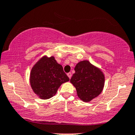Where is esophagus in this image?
Masks as SVG:
<instances>
[{"instance_id":"obj_1","label":"esophagus","mask_w":135,"mask_h":135,"mask_svg":"<svg viewBox=\"0 0 135 135\" xmlns=\"http://www.w3.org/2000/svg\"><path fill=\"white\" fill-rule=\"evenodd\" d=\"M67 76H68V77L69 78H71V77H72V73H67Z\"/></svg>"}]
</instances>
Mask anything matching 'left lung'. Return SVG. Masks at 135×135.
Segmentation results:
<instances>
[{
    "label": "left lung",
    "mask_w": 135,
    "mask_h": 135,
    "mask_svg": "<svg viewBox=\"0 0 135 135\" xmlns=\"http://www.w3.org/2000/svg\"><path fill=\"white\" fill-rule=\"evenodd\" d=\"M75 73L70 79L78 97L84 102H89L97 97L103 91L104 76L101 71L88 61L76 65Z\"/></svg>",
    "instance_id": "8db88e82"
}]
</instances>
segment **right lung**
Instances as JSON below:
<instances>
[{
    "label": "right lung",
    "instance_id": "right-lung-1",
    "mask_svg": "<svg viewBox=\"0 0 135 135\" xmlns=\"http://www.w3.org/2000/svg\"><path fill=\"white\" fill-rule=\"evenodd\" d=\"M68 81L69 78L54 57H44L31 70L30 82L32 89L42 99L52 97L60 85Z\"/></svg>",
    "mask_w": 135,
    "mask_h": 135
}]
</instances>
